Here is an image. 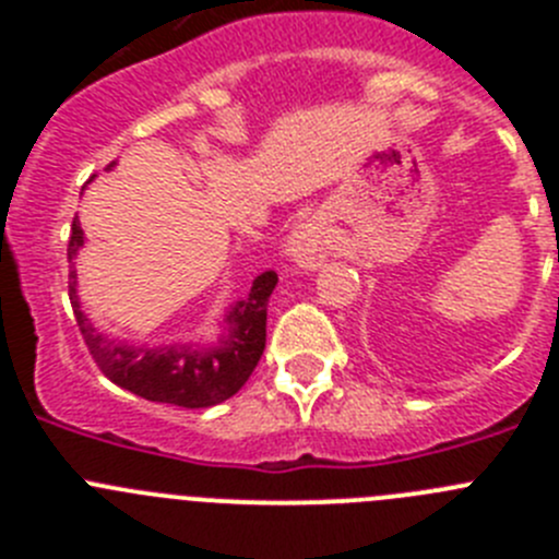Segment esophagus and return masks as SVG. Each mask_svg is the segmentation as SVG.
<instances>
[{"label":"esophagus","instance_id":"34e87169","mask_svg":"<svg viewBox=\"0 0 559 559\" xmlns=\"http://www.w3.org/2000/svg\"><path fill=\"white\" fill-rule=\"evenodd\" d=\"M330 231L322 221H305V224L296 226L288 235V243H285V254L294 260L299 269L316 271L328 263L330 257Z\"/></svg>","mask_w":559,"mask_h":559}]
</instances>
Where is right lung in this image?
Returning <instances> with one entry per match:
<instances>
[{
  "instance_id": "add662e5",
  "label": "right lung",
  "mask_w": 559,
  "mask_h": 559,
  "mask_svg": "<svg viewBox=\"0 0 559 559\" xmlns=\"http://www.w3.org/2000/svg\"><path fill=\"white\" fill-rule=\"evenodd\" d=\"M111 167L114 162L106 170ZM83 243H86V237H83L81 221H72L67 249L69 263L75 260ZM274 285V271H263L257 276L249 296L226 310L218 338L210 344L176 341V344L147 347V344H128V341L111 338L88 322L81 299H78L75 265L69 271L72 310H75L78 328H81L88 353L100 372L136 397L181 408L218 406L231 394L240 392L265 349V313H269V296Z\"/></svg>"
}]
</instances>
